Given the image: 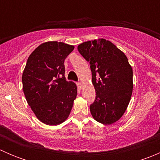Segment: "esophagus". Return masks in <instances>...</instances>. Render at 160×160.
<instances>
[{
  "mask_svg": "<svg viewBox=\"0 0 160 160\" xmlns=\"http://www.w3.org/2000/svg\"><path fill=\"white\" fill-rule=\"evenodd\" d=\"M77 87H78L79 89H82V88H83V85H82V83H80V82H78V83H77Z\"/></svg>",
  "mask_w": 160,
  "mask_h": 160,
  "instance_id": "34e87169",
  "label": "esophagus"
}]
</instances>
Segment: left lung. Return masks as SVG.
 <instances>
[{
	"mask_svg": "<svg viewBox=\"0 0 160 160\" xmlns=\"http://www.w3.org/2000/svg\"><path fill=\"white\" fill-rule=\"evenodd\" d=\"M90 64L96 98L90 106L97 122L111 125L126 111L133 89V72L125 53L104 38L84 42L77 47Z\"/></svg>",
	"mask_w": 160,
	"mask_h": 160,
	"instance_id": "left-lung-1",
	"label": "left lung"
}]
</instances>
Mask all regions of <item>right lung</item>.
I'll return each mask as SVG.
<instances>
[{
    "mask_svg": "<svg viewBox=\"0 0 160 160\" xmlns=\"http://www.w3.org/2000/svg\"><path fill=\"white\" fill-rule=\"evenodd\" d=\"M73 49L61 42H46L27 60L22 77L24 93L37 118L46 125L65 122L77 98V85L64 75V61Z\"/></svg>",
    "mask_w": 160,
    "mask_h": 160,
    "instance_id": "1",
    "label": "right lung"
}]
</instances>
